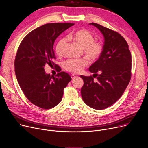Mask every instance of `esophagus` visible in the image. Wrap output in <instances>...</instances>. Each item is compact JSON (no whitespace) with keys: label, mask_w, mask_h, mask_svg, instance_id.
<instances>
[{"label":"esophagus","mask_w":148,"mask_h":148,"mask_svg":"<svg viewBox=\"0 0 148 148\" xmlns=\"http://www.w3.org/2000/svg\"><path fill=\"white\" fill-rule=\"evenodd\" d=\"M77 77V76L76 75H75V74H72V75H71V77H72V79H75V77Z\"/></svg>","instance_id":"1"}]
</instances>
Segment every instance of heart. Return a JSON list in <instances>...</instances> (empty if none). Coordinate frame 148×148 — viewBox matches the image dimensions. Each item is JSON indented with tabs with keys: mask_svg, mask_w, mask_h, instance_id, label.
I'll return each mask as SVG.
<instances>
[{
	"mask_svg": "<svg viewBox=\"0 0 148 148\" xmlns=\"http://www.w3.org/2000/svg\"><path fill=\"white\" fill-rule=\"evenodd\" d=\"M67 39L72 40L82 47L84 54L89 59L94 61L98 59L103 51V45L100 41L94 40L93 34L86 30H79L69 33ZM66 43V39H60L56 45V53L61 56L63 54V48ZM88 61L85 58H70L63 63L65 70L73 73H79L88 65Z\"/></svg>",
	"mask_w": 148,
	"mask_h": 148,
	"instance_id": "b5f03b06",
	"label": "heart"
}]
</instances>
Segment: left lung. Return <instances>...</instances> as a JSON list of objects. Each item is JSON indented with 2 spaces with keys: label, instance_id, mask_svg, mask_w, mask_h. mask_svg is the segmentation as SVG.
Listing matches in <instances>:
<instances>
[{
  "label": "left lung",
  "instance_id": "8db88e82",
  "mask_svg": "<svg viewBox=\"0 0 148 148\" xmlns=\"http://www.w3.org/2000/svg\"><path fill=\"white\" fill-rule=\"evenodd\" d=\"M90 24L101 32L105 43L101 55L89 68L94 75L80 76L84 80L81 92L85 104L101 110L114 104L127 87L132 76V55L127 41L119 33L97 23Z\"/></svg>",
  "mask_w": 148,
  "mask_h": 148
}]
</instances>
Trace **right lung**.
<instances>
[{
    "mask_svg": "<svg viewBox=\"0 0 148 148\" xmlns=\"http://www.w3.org/2000/svg\"><path fill=\"white\" fill-rule=\"evenodd\" d=\"M74 25L70 23H48L34 29L23 39L17 50L14 66L17 81L27 99L33 105L44 109H51L60 103L64 88L72 80L56 59L53 45L56 38ZM46 64L54 65L59 72L55 77L47 74Z\"/></svg>",
    "mask_w": 148,
    "mask_h": 148,
    "instance_id": "obj_1",
    "label": "right lung"
}]
</instances>
